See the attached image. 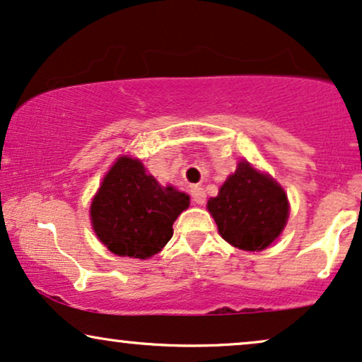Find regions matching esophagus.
I'll list each match as a JSON object with an SVG mask.
<instances>
[{
	"label": "esophagus",
	"instance_id": "esophagus-1",
	"mask_svg": "<svg viewBox=\"0 0 362 362\" xmlns=\"http://www.w3.org/2000/svg\"><path fill=\"white\" fill-rule=\"evenodd\" d=\"M191 196H192V201H194L196 204H204L206 203V192H204L203 187L192 186L191 187Z\"/></svg>",
	"mask_w": 362,
	"mask_h": 362
}]
</instances>
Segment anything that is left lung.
<instances>
[{"label": "left lung", "instance_id": "left-lung-1", "mask_svg": "<svg viewBox=\"0 0 362 362\" xmlns=\"http://www.w3.org/2000/svg\"><path fill=\"white\" fill-rule=\"evenodd\" d=\"M208 211L224 241L243 251H262L283 233L289 203L273 177L239 161L218 196L209 198Z\"/></svg>", "mask_w": 362, "mask_h": 362}]
</instances>
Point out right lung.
<instances>
[{"instance_id": "obj_1", "label": "right lung", "mask_w": 362, "mask_h": 362, "mask_svg": "<svg viewBox=\"0 0 362 362\" xmlns=\"http://www.w3.org/2000/svg\"><path fill=\"white\" fill-rule=\"evenodd\" d=\"M189 196L161 186L139 159L121 156L103 177L89 216L96 236L118 256L148 259L173 236V223Z\"/></svg>"}]
</instances>
